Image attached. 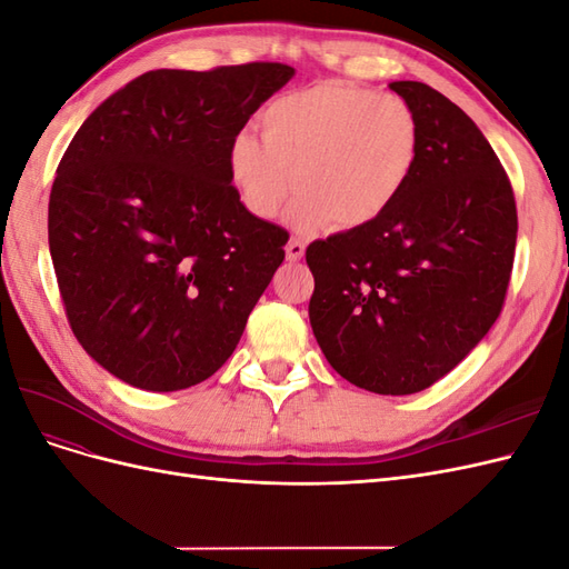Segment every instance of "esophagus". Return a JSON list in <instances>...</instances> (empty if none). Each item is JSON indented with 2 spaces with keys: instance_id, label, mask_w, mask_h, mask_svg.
<instances>
[{
  "instance_id": "34e87169",
  "label": "esophagus",
  "mask_w": 569,
  "mask_h": 569,
  "mask_svg": "<svg viewBox=\"0 0 569 569\" xmlns=\"http://www.w3.org/2000/svg\"><path fill=\"white\" fill-rule=\"evenodd\" d=\"M284 253H287V261H301L306 253V244L301 242V239H289L284 247Z\"/></svg>"
}]
</instances>
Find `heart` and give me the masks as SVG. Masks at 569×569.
Masks as SVG:
<instances>
[{"mask_svg": "<svg viewBox=\"0 0 569 569\" xmlns=\"http://www.w3.org/2000/svg\"><path fill=\"white\" fill-rule=\"evenodd\" d=\"M261 137L239 132L228 170L244 209L272 220L301 192L297 228H366L401 199L420 157L418 118L401 97L318 82L272 99Z\"/></svg>", "mask_w": 569, "mask_h": 569, "instance_id": "1", "label": "heart"}]
</instances>
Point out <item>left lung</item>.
<instances>
[{
  "mask_svg": "<svg viewBox=\"0 0 569 569\" xmlns=\"http://www.w3.org/2000/svg\"><path fill=\"white\" fill-rule=\"evenodd\" d=\"M420 157L393 209L306 249L320 349L343 380L387 396L451 372L491 330L510 282L518 211L475 120L425 82L396 80Z\"/></svg>",
  "mask_w": 569,
  "mask_h": 569,
  "instance_id": "left-lung-1",
  "label": "left lung"
}]
</instances>
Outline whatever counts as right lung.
<instances>
[{
	"instance_id": "1",
	"label": "right lung",
	"mask_w": 569,
	"mask_h": 569,
	"mask_svg": "<svg viewBox=\"0 0 569 569\" xmlns=\"http://www.w3.org/2000/svg\"><path fill=\"white\" fill-rule=\"evenodd\" d=\"M291 78L284 63L159 68L101 101L68 144L51 263L73 335L126 385L209 380L284 261L287 230L244 209L228 151Z\"/></svg>"
}]
</instances>
